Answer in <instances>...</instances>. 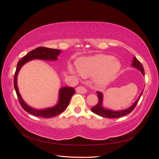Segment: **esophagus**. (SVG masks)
<instances>
[{
	"instance_id": "esophagus-1",
	"label": "esophagus",
	"mask_w": 159,
	"mask_h": 159,
	"mask_svg": "<svg viewBox=\"0 0 159 159\" xmlns=\"http://www.w3.org/2000/svg\"><path fill=\"white\" fill-rule=\"evenodd\" d=\"M75 90L76 92L79 93H85L87 92V89H85L83 86H78V87L76 88Z\"/></svg>"
}]
</instances>
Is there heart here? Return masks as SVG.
<instances>
[{
    "label": "heart",
    "instance_id": "1",
    "mask_svg": "<svg viewBox=\"0 0 159 159\" xmlns=\"http://www.w3.org/2000/svg\"><path fill=\"white\" fill-rule=\"evenodd\" d=\"M120 62L113 56L106 54H98L81 59L78 64L80 74L88 78L95 76V81L99 85H105L113 80L121 70ZM70 71L78 73L72 66Z\"/></svg>",
    "mask_w": 159,
    "mask_h": 159
}]
</instances>
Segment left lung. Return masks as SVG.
I'll list each match as a JSON object with an SVG mask.
<instances>
[{"mask_svg":"<svg viewBox=\"0 0 159 159\" xmlns=\"http://www.w3.org/2000/svg\"><path fill=\"white\" fill-rule=\"evenodd\" d=\"M132 66L133 67H134V68H136L137 70H140L142 74L143 75H145V71H144L143 65L141 64V62L137 59L136 57H134ZM143 92V91H142L140 95H139L138 99L129 108H128L127 109H125V110H121V111H111V110L105 109L102 107L103 94H102V93H101L100 91H97V94H98V103H97V105H95L94 107L91 108V111L94 113L95 114L98 115H99V116H102L103 117H106V118H118V117L125 116V115H126L131 112H132V111L134 109V107H136V105L139 102V99H140Z\"/></svg>","mask_w":159,"mask_h":159,"instance_id":"obj_1","label":"left lung"}]
</instances>
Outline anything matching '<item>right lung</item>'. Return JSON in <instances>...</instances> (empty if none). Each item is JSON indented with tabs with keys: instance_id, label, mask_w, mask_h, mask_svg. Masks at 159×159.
<instances>
[{
	"instance_id": "obj_1",
	"label": "right lung",
	"mask_w": 159,
	"mask_h": 159,
	"mask_svg": "<svg viewBox=\"0 0 159 159\" xmlns=\"http://www.w3.org/2000/svg\"><path fill=\"white\" fill-rule=\"evenodd\" d=\"M61 51L57 49H52L46 47H38L37 48L32 50L28 53V54L24 56L18 62L16 70L14 74V86L15 89L17 97L19 102L22 106V107L25 109L26 111L29 113L34 116L40 117L43 118H50L55 117L57 115L61 114L64 112L68 106L70 99L75 91L73 88L70 87H64L60 89V95H59V102L56 106L52 108L45 109L44 110H37L30 107L24 102L22 99L21 96L18 92V86H17V76L20 70L21 67L26 64L28 61L34 60V59H40L44 60H56L57 56L60 54Z\"/></svg>"
}]
</instances>
